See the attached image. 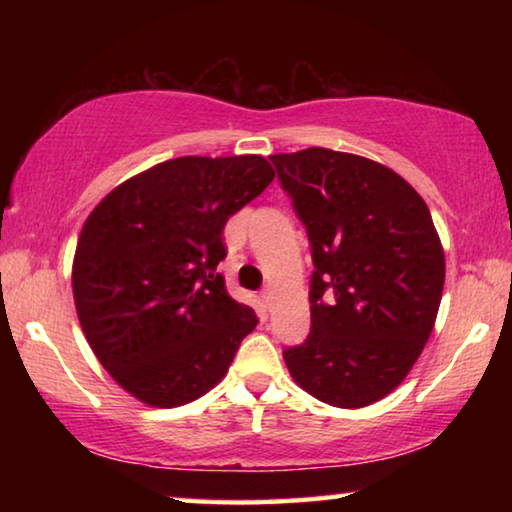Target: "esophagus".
Returning a JSON list of instances; mask_svg holds the SVG:
<instances>
[{
    "instance_id": "34e87169",
    "label": "esophagus",
    "mask_w": 512,
    "mask_h": 512,
    "mask_svg": "<svg viewBox=\"0 0 512 512\" xmlns=\"http://www.w3.org/2000/svg\"><path fill=\"white\" fill-rule=\"evenodd\" d=\"M273 287H264L262 289V300L266 302V305H271V302H273Z\"/></svg>"
}]
</instances>
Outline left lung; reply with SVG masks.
<instances>
[{"label": "left lung", "instance_id": "obj_1", "mask_svg": "<svg viewBox=\"0 0 512 512\" xmlns=\"http://www.w3.org/2000/svg\"><path fill=\"white\" fill-rule=\"evenodd\" d=\"M271 162L314 262L311 332L284 363L316 400L361 409L402 384L436 323L445 253L429 207L361 155L311 146Z\"/></svg>", "mask_w": 512, "mask_h": 512}]
</instances>
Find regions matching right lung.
I'll return each mask as SVG.
<instances>
[{
  "label": "right lung",
  "instance_id": "1",
  "mask_svg": "<svg viewBox=\"0 0 512 512\" xmlns=\"http://www.w3.org/2000/svg\"><path fill=\"white\" fill-rule=\"evenodd\" d=\"M275 178L262 155L155 164L103 198L72 266L76 314L110 377L137 400L194 402L228 372L255 311L216 273L223 228Z\"/></svg>",
  "mask_w": 512,
  "mask_h": 512
}]
</instances>
